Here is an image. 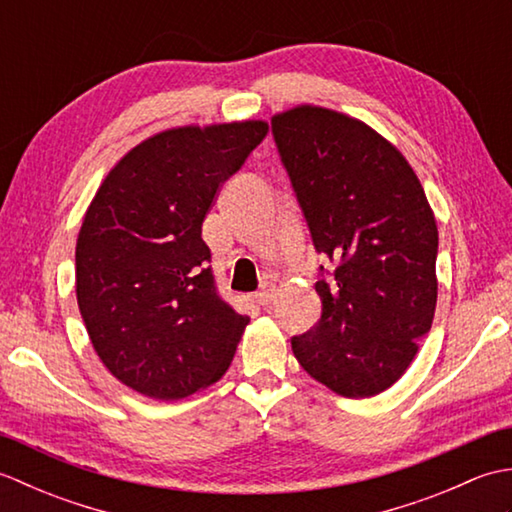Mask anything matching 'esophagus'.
I'll use <instances>...</instances> for the list:
<instances>
[{
	"instance_id": "obj_1",
	"label": "esophagus",
	"mask_w": 512,
	"mask_h": 512,
	"mask_svg": "<svg viewBox=\"0 0 512 512\" xmlns=\"http://www.w3.org/2000/svg\"><path fill=\"white\" fill-rule=\"evenodd\" d=\"M253 299H255V303H259V306H268V303L273 301V288H264V290L255 292Z\"/></svg>"
}]
</instances>
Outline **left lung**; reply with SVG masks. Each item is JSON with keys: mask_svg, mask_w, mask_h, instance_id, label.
I'll return each instance as SVG.
<instances>
[{"mask_svg": "<svg viewBox=\"0 0 512 512\" xmlns=\"http://www.w3.org/2000/svg\"><path fill=\"white\" fill-rule=\"evenodd\" d=\"M314 248L321 319L292 336L299 365L345 398L389 389L418 354L438 301V224L407 158L354 116L303 103L273 116Z\"/></svg>", "mask_w": 512, "mask_h": 512, "instance_id": "left-lung-1", "label": "left lung"}]
</instances>
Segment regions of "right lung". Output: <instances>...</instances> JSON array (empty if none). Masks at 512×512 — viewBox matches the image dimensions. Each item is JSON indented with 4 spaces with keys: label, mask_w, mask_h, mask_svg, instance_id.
I'll list each match as a JSON object with an SVG mask.
<instances>
[{
    "label": "right lung",
    "mask_w": 512,
    "mask_h": 512,
    "mask_svg": "<svg viewBox=\"0 0 512 512\" xmlns=\"http://www.w3.org/2000/svg\"><path fill=\"white\" fill-rule=\"evenodd\" d=\"M266 121L182 125L116 162L76 239V301L94 352L136 394L173 402L231 365L248 317L217 297L202 222Z\"/></svg>",
    "instance_id": "1"
}]
</instances>
